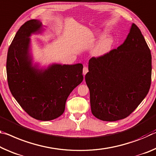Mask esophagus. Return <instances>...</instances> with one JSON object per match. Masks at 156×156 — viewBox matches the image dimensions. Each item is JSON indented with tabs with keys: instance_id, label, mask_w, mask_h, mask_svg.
Wrapping results in <instances>:
<instances>
[{
	"instance_id": "obj_1",
	"label": "esophagus",
	"mask_w": 156,
	"mask_h": 156,
	"mask_svg": "<svg viewBox=\"0 0 156 156\" xmlns=\"http://www.w3.org/2000/svg\"><path fill=\"white\" fill-rule=\"evenodd\" d=\"M88 72V68L87 67V66H84L83 67V75L85 76L86 73H87Z\"/></svg>"
}]
</instances>
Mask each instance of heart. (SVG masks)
Masks as SVG:
<instances>
[{
	"mask_svg": "<svg viewBox=\"0 0 156 156\" xmlns=\"http://www.w3.org/2000/svg\"><path fill=\"white\" fill-rule=\"evenodd\" d=\"M114 40L110 37H105L98 42L94 51V54L96 56H101L108 53L113 45Z\"/></svg>",
	"mask_w": 156,
	"mask_h": 156,
	"instance_id": "b5f03b06",
	"label": "heart"
}]
</instances>
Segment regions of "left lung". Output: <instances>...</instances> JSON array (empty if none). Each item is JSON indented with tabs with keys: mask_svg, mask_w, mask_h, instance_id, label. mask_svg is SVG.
Returning a JSON list of instances; mask_svg holds the SVG:
<instances>
[{
	"mask_svg": "<svg viewBox=\"0 0 156 156\" xmlns=\"http://www.w3.org/2000/svg\"><path fill=\"white\" fill-rule=\"evenodd\" d=\"M85 81L93 115L105 122L129 116L147 95L151 83V54L139 28L132 24L117 48L89 60Z\"/></svg>",
	"mask_w": 156,
	"mask_h": 156,
	"instance_id": "left-lung-1",
	"label": "left lung"
}]
</instances>
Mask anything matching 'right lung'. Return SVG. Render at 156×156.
Here are the masks:
<instances>
[{"mask_svg": "<svg viewBox=\"0 0 156 156\" xmlns=\"http://www.w3.org/2000/svg\"><path fill=\"white\" fill-rule=\"evenodd\" d=\"M42 27L36 19L22 25L7 51L6 69L9 90L21 107L35 119L50 121L63 114L68 96L83 80V66L54 64L45 69L33 66L30 37Z\"/></svg>", "mask_w": 156, "mask_h": 156, "instance_id": "add662e5", "label": "right lung"}]
</instances>
